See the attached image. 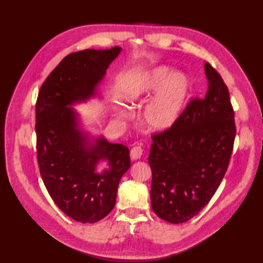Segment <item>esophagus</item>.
<instances>
[{
	"label": "esophagus",
	"mask_w": 263,
	"mask_h": 263,
	"mask_svg": "<svg viewBox=\"0 0 263 263\" xmlns=\"http://www.w3.org/2000/svg\"><path fill=\"white\" fill-rule=\"evenodd\" d=\"M142 153H143V150H142V148H141L140 146L133 147V148L131 149V153H130L131 159H132V160H137V159H139V158H141Z\"/></svg>",
	"instance_id": "1"
}]
</instances>
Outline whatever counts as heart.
<instances>
[{
    "label": "heart",
    "mask_w": 263,
    "mask_h": 263,
    "mask_svg": "<svg viewBox=\"0 0 263 263\" xmlns=\"http://www.w3.org/2000/svg\"><path fill=\"white\" fill-rule=\"evenodd\" d=\"M190 80L182 72H173L165 65L154 66L128 80L121 91V98L130 107L142 104L150 95L142 113V121L154 132H166L180 120L186 107ZM120 119L128 116L123 109H116Z\"/></svg>",
    "instance_id": "heart-1"
}]
</instances>
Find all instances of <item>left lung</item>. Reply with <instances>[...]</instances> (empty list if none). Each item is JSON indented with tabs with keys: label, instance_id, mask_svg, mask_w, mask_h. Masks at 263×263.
Returning a JSON list of instances; mask_svg holds the SVG:
<instances>
[{
	"label": "left lung",
	"instance_id": "8db88e82",
	"mask_svg": "<svg viewBox=\"0 0 263 263\" xmlns=\"http://www.w3.org/2000/svg\"><path fill=\"white\" fill-rule=\"evenodd\" d=\"M204 73V98L192 100L171 130L153 137L150 147L152 208L172 224L190 220L209 202L227 171L235 139L225 82L209 63Z\"/></svg>",
	"mask_w": 263,
	"mask_h": 263
}]
</instances>
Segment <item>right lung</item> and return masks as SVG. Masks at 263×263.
I'll return each mask as SVG.
<instances>
[{
    "label": "right lung",
    "instance_id": "right-lung-1",
    "mask_svg": "<svg viewBox=\"0 0 263 263\" xmlns=\"http://www.w3.org/2000/svg\"><path fill=\"white\" fill-rule=\"evenodd\" d=\"M121 47L85 49L62 60L47 77L36 103L37 158L44 184L66 216L93 224L116 202L130 152L86 130L73 106L102 99L100 85ZM104 164L103 170L98 166Z\"/></svg>",
    "mask_w": 263,
    "mask_h": 263
}]
</instances>
